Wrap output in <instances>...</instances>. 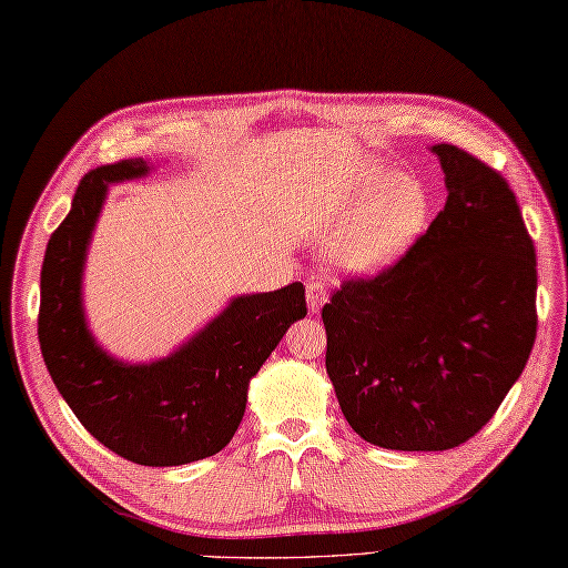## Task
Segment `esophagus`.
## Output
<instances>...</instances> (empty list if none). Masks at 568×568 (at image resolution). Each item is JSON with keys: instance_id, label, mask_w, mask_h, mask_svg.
<instances>
[{"instance_id": "1", "label": "esophagus", "mask_w": 568, "mask_h": 568, "mask_svg": "<svg viewBox=\"0 0 568 568\" xmlns=\"http://www.w3.org/2000/svg\"><path fill=\"white\" fill-rule=\"evenodd\" d=\"M306 301H308V311L311 314H316V311L326 304V286L321 282H308L306 284Z\"/></svg>"}]
</instances>
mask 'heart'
<instances>
[{"instance_id":"b5f03b06","label":"heart","mask_w":568,"mask_h":568,"mask_svg":"<svg viewBox=\"0 0 568 568\" xmlns=\"http://www.w3.org/2000/svg\"><path fill=\"white\" fill-rule=\"evenodd\" d=\"M429 201L412 179L385 181L379 171L353 191L335 193L311 215L321 235L335 237V262L348 272H375L412 245L426 223Z\"/></svg>"}]
</instances>
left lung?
<instances>
[{
  "instance_id": "8db88e82",
  "label": "left lung",
  "mask_w": 568,
  "mask_h": 568,
  "mask_svg": "<svg viewBox=\"0 0 568 568\" xmlns=\"http://www.w3.org/2000/svg\"><path fill=\"white\" fill-rule=\"evenodd\" d=\"M432 152L446 173L444 211L377 274L345 276L321 308L343 416L395 450L476 436L537 335L535 242L510 183L454 144Z\"/></svg>"
}]
</instances>
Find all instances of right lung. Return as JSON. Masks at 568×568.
Masks as SVG:
<instances>
[{
  "mask_svg": "<svg viewBox=\"0 0 568 568\" xmlns=\"http://www.w3.org/2000/svg\"><path fill=\"white\" fill-rule=\"evenodd\" d=\"M146 169L142 159H122L80 179L71 213L45 247L39 343L53 385L102 446L139 466H183L217 454L235 436L250 379L286 328L306 316V288L294 282L237 296L166 361H112L85 328L80 272L108 183L144 176Z\"/></svg>",
  "mask_w": 568,
  "mask_h": 568,
  "instance_id": "add662e5",
  "label": "right lung"
}]
</instances>
